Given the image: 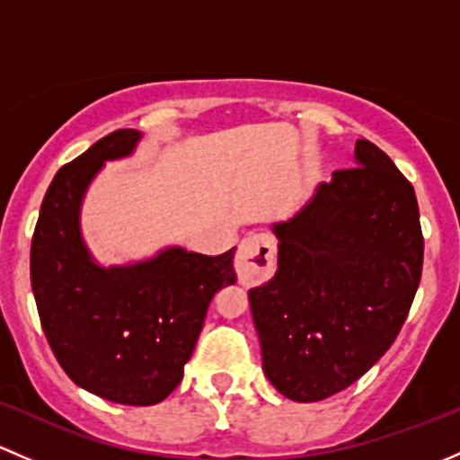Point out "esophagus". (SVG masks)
<instances>
[{
  "label": "esophagus",
  "mask_w": 460,
  "mask_h": 460,
  "mask_svg": "<svg viewBox=\"0 0 460 460\" xmlns=\"http://www.w3.org/2000/svg\"><path fill=\"white\" fill-rule=\"evenodd\" d=\"M277 265V243L272 234H248L236 248L234 270L243 286L263 283L272 277Z\"/></svg>",
  "instance_id": "34e87169"
}]
</instances>
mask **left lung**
I'll list each match as a JSON object with an SVG mask.
<instances>
[{"label":"left lung","instance_id":"obj_1","mask_svg":"<svg viewBox=\"0 0 460 460\" xmlns=\"http://www.w3.org/2000/svg\"><path fill=\"white\" fill-rule=\"evenodd\" d=\"M272 230L277 274L248 292L263 372L288 399L323 401L370 370L405 323L423 270L414 188L358 139L354 168Z\"/></svg>","mask_w":460,"mask_h":460}]
</instances>
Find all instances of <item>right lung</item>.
Instances as JSON below:
<instances>
[{
  "label": "right lung",
  "mask_w": 460,
  "mask_h": 460,
  "mask_svg": "<svg viewBox=\"0 0 460 460\" xmlns=\"http://www.w3.org/2000/svg\"><path fill=\"white\" fill-rule=\"evenodd\" d=\"M139 130L93 144L55 174L31 245L41 328L79 387L121 405H155L183 378L215 292L236 281L234 248L217 257L170 245L146 261H94L82 236V203L106 161L135 153Z\"/></svg>",
  "instance_id": "right-lung-1"
}]
</instances>
